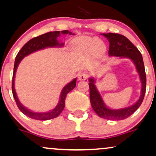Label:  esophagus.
<instances>
[{
	"instance_id": "1",
	"label": "esophagus",
	"mask_w": 156,
	"mask_h": 156,
	"mask_svg": "<svg viewBox=\"0 0 156 156\" xmlns=\"http://www.w3.org/2000/svg\"><path fill=\"white\" fill-rule=\"evenodd\" d=\"M88 78H89V75H88V73H80V74L79 75V76H78V80H85L87 79Z\"/></svg>"
}]
</instances>
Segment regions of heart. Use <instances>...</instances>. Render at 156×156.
Returning <instances> with one entry per match:
<instances>
[{"instance_id":"b5f03b06","label":"heart","mask_w":156,"mask_h":156,"mask_svg":"<svg viewBox=\"0 0 156 156\" xmlns=\"http://www.w3.org/2000/svg\"><path fill=\"white\" fill-rule=\"evenodd\" d=\"M97 42L99 41L95 39L90 38L89 37H82L77 41V45L83 50L100 52L104 49L105 46L102 44H100L99 47H97Z\"/></svg>"}]
</instances>
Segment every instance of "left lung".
Wrapping results in <instances>:
<instances>
[{
	"label": "left lung",
	"mask_w": 156,
	"mask_h": 156,
	"mask_svg": "<svg viewBox=\"0 0 156 156\" xmlns=\"http://www.w3.org/2000/svg\"><path fill=\"white\" fill-rule=\"evenodd\" d=\"M102 35L108 39L110 43L108 54L110 56H115L123 58H129L136 66L142 83L141 95L135 104L128 108L112 110L105 105L100 94L95 86V80L93 78H89L90 102L93 110L100 118L112 121H120L129 118L141 105L144 99L146 90V74L144 70L143 59L142 54L134 44L123 35L118 33H103Z\"/></svg>",
	"instance_id": "left-lung-1"
}]
</instances>
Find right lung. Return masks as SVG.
Returning <instances> with one entry per match:
<instances>
[{
    "label": "right lung",
    "mask_w": 156,
    "mask_h": 156,
    "mask_svg": "<svg viewBox=\"0 0 156 156\" xmlns=\"http://www.w3.org/2000/svg\"><path fill=\"white\" fill-rule=\"evenodd\" d=\"M61 34H69V35H74L72 33L68 30H62V31H54L49 32V33H45L39 36L33 37L31 40H30L28 42L26 43L24 45L23 47L21 48V50L18 52L16 55V59H15L14 67V73H13L12 77V94L15 102L16 103V105L19 108L22 113L27 115V117L30 119L40 120V121H46V120H50L54 118H57L58 115L62 112V110L65 108V98H66L67 94L70 92V91L74 89L76 86V78L73 80L68 84H67L63 89L62 90L61 94H60L59 102L56 106V108L52 110L46 112H35L28 110L25 107H24L21 104V102L19 100L17 95H16V91H15L14 88V77L16 74V69L22 59L24 57L29 55L33 52L36 51L43 49V48H48V47H60L63 46L64 44L59 43L57 40V37L60 36Z\"/></svg>",
    "instance_id": "1"
}]
</instances>
